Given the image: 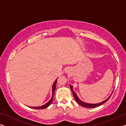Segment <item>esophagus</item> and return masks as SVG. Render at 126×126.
<instances>
[{"mask_svg": "<svg viewBox=\"0 0 126 126\" xmlns=\"http://www.w3.org/2000/svg\"><path fill=\"white\" fill-rule=\"evenodd\" d=\"M71 71V69L70 68H68H68H66V69H65V72H67V73H68V72H70Z\"/></svg>", "mask_w": 126, "mask_h": 126, "instance_id": "1", "label": "esophagus"}]
</instances>
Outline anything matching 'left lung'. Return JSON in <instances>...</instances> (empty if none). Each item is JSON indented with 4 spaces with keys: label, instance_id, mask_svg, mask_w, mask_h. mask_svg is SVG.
Here are the masks:
<instances>
[{
    "label": "left lung",
    "instance_id": "obj_1",
    "mask_svg": "<svg viewBox=\"0 0 126 126\" xmlns=\"http://www.w3.org/2000/svg\"><path fill=\"white\" fill-rule=\"evenodd\" d=\"M69 87H70V88H71V91H72V92L73 95H74L75 100L76 101V102H78L79 104H80V105H81V106H82V107H84V108H95V107H97V106H100V105H102L103 104H104L105 102H106V101L108 100L109 98H110V96H111V95L112 94V92H113V91L112 92L111 94L109 95V97L108 98L106 99H105L104 101H102V102H99V103H97V104H89V103H87V102H84V101H81V99H80L79 98V97L78 96V95H77V94L74 92V88H73V86L69 84Z\"/></svg>",
    "mask_w": 126,
    "mask_h": 126
}]
</instances>
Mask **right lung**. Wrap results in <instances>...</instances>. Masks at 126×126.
Wrapping results in <instances>:
<instances>
[{
	"label": "right lung",
	"mask_w": 126,
	"mask_h": 126,
	"mask_svg": "<svg viewBox=\"0 0 126 126\" xmlns=\"http://www.w3.org/2000/svg\"><path fill=\"white\" fill-rule=\"evenodd\" d=\"M57 79L55 80V81L54 82L53 84H52V96L51 99H50L49 101H48L46 104H45V105H42V106H36V107H32V106H29V108H33V109H46L47 108L48 106H50V105L51 104L52 101H53V98H54V93H55V88H56V85H57Z\"/></svg>",
	"instance_id": "right-lung-1"
}]
</instances>
